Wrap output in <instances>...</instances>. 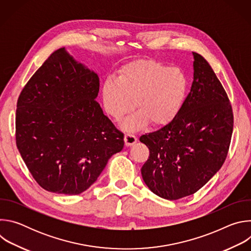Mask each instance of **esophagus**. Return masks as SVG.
I'll list each match as a JSON object with an SVG mask.
<instances>
[{"instance_id":"34e87169","label":"esophagus","mask_w":251,"mask_h":251,"mask_svg":"<svg viewBox=\"0 0 251 251\" xmlns=\"http://www.w3.org/2000/svg\"><path fill=\"white\" fill-rule=\"evenodd\" d=\"M124 141H125V145L129 147V146H132L135 144V143L137 142V138L133 134L126 133L124 136Z\"/></svg>"}]
</instances>
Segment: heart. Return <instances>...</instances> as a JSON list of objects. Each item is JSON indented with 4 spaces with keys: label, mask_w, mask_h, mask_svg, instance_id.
Returning a JSON list of instances; mask_svg holds the SVG:
<instances>
[{
    "label": "heart",
    "mask_w": 251,
    "mask_h": 251,
    "mask_svg": "<svg viewBox=\"0 0 251 251\" xmlns=\"http://www.w3.org/2000/svg\"><path fill=\"white\" fill-rule=\"evenodd\" d=\"M188 89L184 71L153 60H135L124 65L118 75L107 77L102 86V100L106 112L119 120L135 107L140 111L121 126L136 131L149 121L165 125L180 111Z\"/></svg>",
    "instance_id": "1"
}]
</instances>
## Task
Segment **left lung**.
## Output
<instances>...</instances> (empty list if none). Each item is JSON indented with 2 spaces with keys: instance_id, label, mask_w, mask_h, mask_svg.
<instances>
[{
  "instance_id": "8db88e82",
  "label": "left lung",
  "mask_w": 251,
  "mask_h": 251,
  "mask_svg": "<svg viewBox=\"0 0 251 251\" xmlns=\"http://www.w3.org/2000/svg\"><path fill=\"white\" fill-rule=\"evenodd\" d=\"M194 55V80L180 111L159 130L142 135L150 156L143 181L160 198L176 201L202 188L227 156L233 115L227 94L208 62Z\"/></svg>"
}]
</instances>
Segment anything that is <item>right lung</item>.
Segmentation results:
<instances>
[{
	"instance_id": "add662e5",
	"label": "right lung",
	"mask_w": 251,
	"mask_h": 251,
	"mask_svg": "<svg viewBox=\"0 0 251 251\" xmlns=\"http://www.w3.org/2000/svg\"><path fill=\"white\" fill-rule=\"evenodd\" d=\"M98 92L97 74L64 48L52 52L22 90L16 143L43 189L81 194L123 149L124 135L104 115Z\"/></svg>"
}]
</instances>
